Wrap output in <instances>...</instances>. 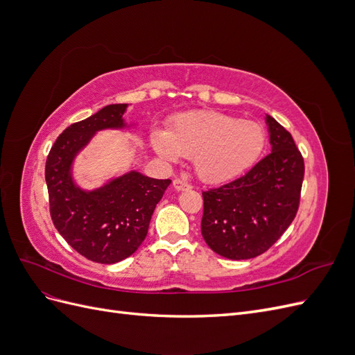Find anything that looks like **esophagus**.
<instances>
[{
  "instance_id": "esophagus-1",
  "label": "esophagus",
  "mask_w": 355,
  "mask_h": 355,
  "mask_svg": "<svg viewBox=\"0 0 355 355\" xmlns=\"http://www.w3.org/2000/svg\"><path fill=\"white\" fill-rule=\"evenodd\" d=\"M173 188L176 191H187V189H191V185L188 184V182L182 180V179H175L173 180Z\"/></svg>"
}]
</instances>
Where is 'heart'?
<instances>
[{"mask_svg": "<svg viewBox=\"0 0 355 355\" xmlns=\"http://www.w3.org/2000/svg\"><path fill=\"white\" fill-rule=\"evenodd\" d=\"M263 127L216 111L185 112L171 118L167 132L154 130V151L167 161L192 158L201 180L220 184L243 175L265 146Z\"/></svg>", "mask_w": 355, "mask_h": 355, "instance_id": "heart-1", "label": "heart"}]
</instances>
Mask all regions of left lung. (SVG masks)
Instances as JSON below:
<instances>
[{"label": "left lung", "instance_id": "left-lung-1", "mask_svg": "<svg viewBox=\"0 0 355 355\" xmlns=\"http://www.w3.org/2000/svg\"><path fill=\"white\" fill-rule=\"evenodd\" d=\"M271 153L227 185L202 192L201 234L213 252L241 261L266 252L293 222L305 173L292 135L265 118Z\"/></svg>", "mask_w": 355, "mask_h": 355}]
</instances>
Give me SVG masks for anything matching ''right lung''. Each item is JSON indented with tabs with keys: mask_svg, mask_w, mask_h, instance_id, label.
Here are the masks:
<instances>
[{
	"mask_svg": "<svg viewBox=\"0 0 355 355\" xmlns=\"http://www.w3.org/2000/svg\"><path fill=\"white\" fill-rule=\"evenodd\" d=\"M125 110L127 103L108 105L71 124L56 139L46 161L53 223L72 249L98 263L120 262L139 249L155 206L171 182L136 170L93 191L73 182V158L99 130L124 128Z\"/></svg>",
	"mask_w": 355,
	"mask_h": 355,
	"instance_id": "1",
	"label": "right lung"
}]
</instances>
